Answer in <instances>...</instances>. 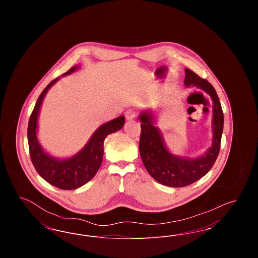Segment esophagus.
<instances>
[{"mask_svg":"<svg viewBox=\"0 0 258 258\" xmlns=\"http://www.w3.org/2000/svg\"><path fill=\"white\" fill-rule=\"evenodd\" d=\"M136 115H137V112H136L135 109H127V110L125 111V118L127 120L135 119Z\"/></svg>","mask_w":258,"mask_h":258,"instance_id":"1","label":"esophagus"}]
</instances>
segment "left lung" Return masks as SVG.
<instances>
[{
    "mask_svg": "<svg viewBox=\"0 0 258 258\" xmlns=\"http://www.w3.org/2000/svg\"><path fill=\"white\" fill-rule=\"evenodd\" d=\"M184 72V85L203 90L213 101L212 145L202 156L188 158L172 154L165 146L160 128L155 125L157 120L154 113L145 110L139 115L141 121L139 152L143 164L156 181L172 187L191 184L210 171L219 156L223 131V112L215 88L190 70L185 69Z\"/></svg>",
    "mask_w": 258,
    "mask_h": 258,
    "instance_id": "1",
    "label": "left lung"
}]
</instances>
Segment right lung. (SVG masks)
Returning <instances> with one entry per match:
<instances>
[{"label":"right lung","instance_id":"obj_1","mask_svg":"<svg viewBox=\"0 0 258 258\" xmlns=\"http://www.w3.org/2000/svg\"><path fill=\"white\" fill-rule=\"evenodd\" d=\"M79 64L73 67L61 76L73 74L79 69ZM60 77L54 79L42 91L37 98L35 108L28 124V143L30 149L31 160L37 173L47 183L61 189H75L88 183L97 174L102 158L103 142L107 135L120 131L124 123V117L120 116L110 122L101 124L91 136L84 148L71 158L58 159L51 156L38 142L37 139V118L43 98L48 90Z\"/></svg>","mask_w":258,"mask_h":258}]
</instances>
